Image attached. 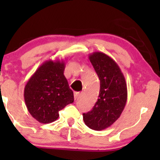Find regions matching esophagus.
Returning a JSON list of instances; mask_svg holds the SVG:
<instances>
[{"label": "esophagus", "mask_w": 160, "mask_h": 160, "mask_svg": "<svg viewBox=\"0 0 160 160\" xmlns=\"http://www.w3.org/2000/svg\"><path fill=\"white\" fill-rule=\"evenodd\" d=\"M78 96H79V92H74V99H77Z\"/></svg>", "instance_id": "esophagus-1"}]
</instances>
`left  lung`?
I'll use <instances>...</instances> for the list:
<instances>
[{
  "instance_id": "left-lung-1",
  "label": "left lung",
  "mask_w": 160,
  "mask_h": 160,
  "mask_svg": "<svg viewBox=\"0 0 160 160\" xmlns=\"http://www.w3.org/2000/svg\"><path fill=\"white\" fill-rule=\"evenodd\" d=\"M89 59L100 79V92L92 109L83 113V119L92 130L100 131L119 118L128 100V89L123 73L112 58L95 52Z\"/></svg>"
}]
</instances>
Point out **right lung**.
I'll return each mask as SVG.
<instances>
[{"mask_svg":"<svg viewBox=\"0 0 160 160\" xmlns=\"http://www.w3.org/2000/svg\"><path fill=\"white\" fill-rule=\"evenodd\" d=\"M64 61L47 60L28 81L24 90L27 108L34 119L49 124L58 119L59 111L73 102V92L64 76Z\"/></svg>","mask_w":160,"mask_h":160,"instance_id":"add662e5","label":"right lung"}]
</instances>
